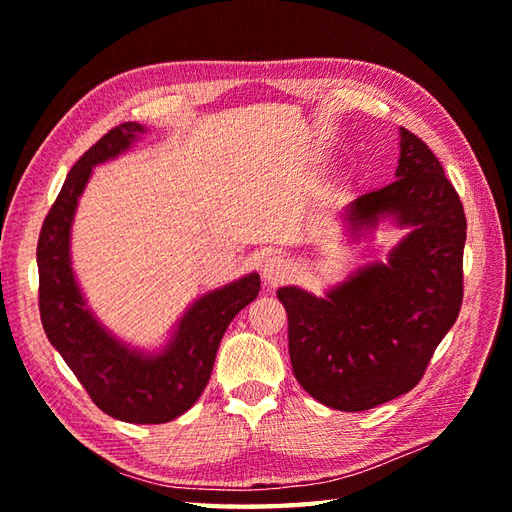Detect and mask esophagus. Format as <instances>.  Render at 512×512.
<instances>
[{
    "label": "esophagus",
    "mask_w": 512,
    "mask_h": 512,
    "mask_svg": "<svg viewBox=\"0 0 512 512\" xmlns=\"http://www.w3.org/2000/svg\"><path fill=\"white\" fill-rule=\"evenodd\" d=\"M290 273V262L284 255H270L264 262V277L270 284H277V281L284 279Z\"/></svg>",
    "instance_id": "34e87169"
}]
</instances>
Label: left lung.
I'll return each instance as SVG.
<instances>
[{"mask_svg":"<svg viewBox=\"0 0 512 512\" xmlns=\"http://www.w3.org/2000/svg\"><path fill=\"white\" fill-rule=\"evenodd\" d=\"M385 213L413 226L389 264L358 270L328 299L277 290L292 372L332 409L365 411L411 391L462 308L464 206L436 154L405 127L396 180L352 202L358 224Z\"/></svg>","mask_w":512,"mask_h":512,"instance_id":"left-lung-1","label":"left lung"}]
</instances>
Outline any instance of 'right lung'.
<instances>
[{
	"mask_svg": "<svg viewBox=\"0 0 512 512\" xmlns=\"http://www.w3.org/2000/svg\"><path fill=\"white\" fill-rule=\"evenodd\" d=\"M145 127L121 123L85 151L70 169L43 220L37 242L39 314L50 343L107 416L136 424H162L193 407L209 383L228 323L259 295L250 273L195 301L169 347L158 356L127 350L85 308L70 268V226L76 200L92 167L125 151Z\"/></svg>",
	"mask_w": 512,
	"mask_h": 512,
	"instance_id": "1",
	"label": "right lung"
}]
</instances>
